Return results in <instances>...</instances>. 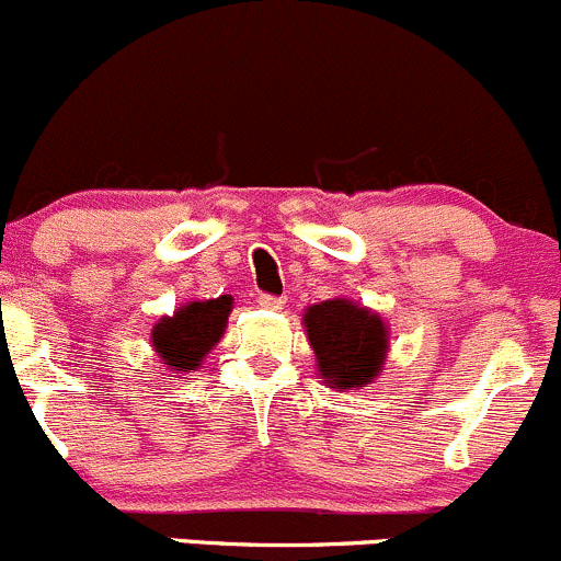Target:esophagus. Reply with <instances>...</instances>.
I'll use <instances>...</instances> for the list:
<instances>
[{"instance_id":"obj_1","label":"esophagus","mask_w":561,"mask_h":561,"mask_svg":"<svg viewBox=\"0 0 561 561\" xmlns=\"http://www.w3.org/2000/svg\"><path fill=\"white\" fill-rule=\"evenodd\" d=\"M257 304H261L263 309H282V306H285V298H282V296H268V293H261V296H257Z\"/></svg>"}]
</instances>
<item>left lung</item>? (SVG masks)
Instances as JSON below:
<instances>
[{"mask_svg":"<svg viewBox=\"0 0 561 561\" xmlns=\"http://www.w3.org/2000/svg\"><path fill=\"white\" fill-rule=\"evenodd\" d=\"M304 325L328 387L359 389L385 368L389 330L376 311L346 298H333L309 306Z\"/></svg>","mask_w":561,"mask_h":561,"instance_id":"left-lung-1","label":"left lung"}]
</instances>
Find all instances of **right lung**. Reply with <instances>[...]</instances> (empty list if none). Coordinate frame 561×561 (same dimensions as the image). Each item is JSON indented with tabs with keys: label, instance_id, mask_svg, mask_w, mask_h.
<instances>
[{
	"label": "right lung",
	"instance_id": "add662e5",
	"mask_svg": "<svg viewBox=\"0 0 561 561\" xmlns=\"http://www.w3.org/2000/svg\"><path fill=\"white\" fill-rule=\"evenodd\" d=\"M231 304V296L191 300L180 306L172 317H161L150 335L152 350L158 352L161 363L172 370L193 374L226 333L228 314L233 309Z\"/></svg>",
	"mask_w": 561,
	"mask_h": 561
}]
</instances>
